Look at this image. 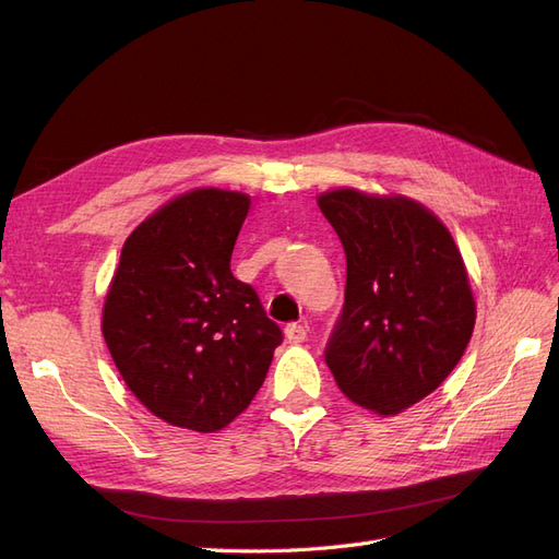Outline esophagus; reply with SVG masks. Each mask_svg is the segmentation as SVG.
I'll return each instance as SVG.
<instances>
[{"mask_svg":"<svg viewBox=\"0 0 559 559\" xmlns=\"http://www.w3.org/2000/svg\"><path fill=\"white\" fill-rule=\"evenodd\" d=\"M284 333H286V341H289V343H306L308 326H306V324H298V321H294V324H286Z\"/></svg>","mask_w":559,"mask_h":559,"instance_id":"1","label":"esophagus"}]
</instances>
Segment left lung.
Masks as SVG:
<instances>
[{"label":"left lung","mask_w":559,"mask_h":559,"mask_svg":"<svg viewBox=\"0 0 559 559\" xmlns=\"http://www.w3.org/2000/svg\"><path fill=\"white\" fill-rule=\"evenodd\" d=\"M347 257L345 302L324 349L341 392L380 415L429 396L476 324L452 235L421 205L352 189L319 198Z\"/></svg>","instance_id":"obj_1"}]
</instances>
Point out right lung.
I'll use <instances>...</instances> for the list:
<instances>
[{
  "instance_id": "1",
  "label": "right lung",
  "mask_w": 559,
  "mask_h": 559,
  "mask_svg": "<svg viewBox=\"0 0 559 559\" xmlns=\"http://www.w3.org/2000/svg\"><path fill=\"white\" fill-rule=\"evenodd\" d=\"M242 193L200 189L148 216L123 245L103 333L130 392L175 427L210 433L238 417L282 345L259 294L233 277Z\"/></svg>"
}]
</instances>
